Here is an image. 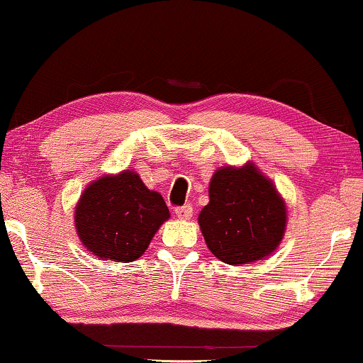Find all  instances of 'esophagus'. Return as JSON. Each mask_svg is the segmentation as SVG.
I'll return each instance as SVG.
<instances>
[{"instance_id": "obj_1", "label": "esophagus", "mask_w": 363, "mask_h": 363, "mask_svg": "<svg viewBox=\"0 0 363 363\" xmlns=\"http://www.w3.org/2000/svg\"><path fill=\"white\" fill-rule=\"evenodd\" d=\"M175 215L180 218V220H190L193 216V208L190 205H183L175 208Z\"/></svg>"}]
</instances>
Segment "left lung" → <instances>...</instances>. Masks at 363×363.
Listing matches in <instances>:
<instances>
[{
  "mask_svg": "<svg viewBox=\"0 0 363 363\" xmlns=\"http://www.w3.org/2000/svg\"><path fill=\"white\" fill-rule=\"evenodd\" d=\"M210 203L198 223L208 250L226 264L264 259L281 245L287 211L276 186L252 163L221 167L211 177Z\"/></svg>",
  "mask_w": 363,
  "mask_h": 363,
  "instance_id": "1",
  "label": "left lung"
}]
</instances>
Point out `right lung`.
<instances>
[{"label":"right lung","instance_id":"right-lung-1","mask_svg":"<svg viewBox=\"0 0 363 363\" xmlns=\"http://www.w3.org/2000/svg\"><path fill=\"white\" fill-rule=\"evenodd\" d=\"M170 211L160 193L148 190L135 172L92 182L74 213L79 240L101 259L132 262L150 245Z\"/></svg>","mask_w":363,"mask_h":363}]
</instances>
